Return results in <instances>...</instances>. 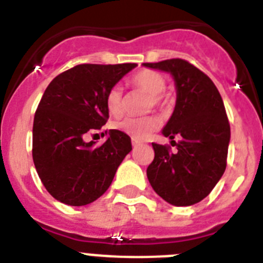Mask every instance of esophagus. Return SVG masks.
<instances>
[{
	"label": "esophagus",
	"mask_w": 263,
	"mask_h": 263,
	"mask_svg": "<svg viewBox=\"0 0 263 263\" xmlns=\"http://www.w3.org/2000/svg\"><path fill=\"white\" fill-rule=\"evenodd\" d=\"M132 143H133V146H138V145H142V141H139V139L137 138H132Z\"/></svg>",
	"instance_id": "esophagus-1"
}]
</instances>
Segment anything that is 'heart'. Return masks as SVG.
Here are the masks:
<instances>
[{"mask_svg": "<svg viewBox=\"0 0 263 263\" xmlns=\"http://www.w3.org/2000/svg\"><path fill=\"white\" fill-rule=\"evenodd\" d=\"M132 85L138 89H142L150 93L148 99V108L153 106L166 105L167 97L163 93L166 89V80L160 73L152 71V69H143L137 72L133 78L130 79ZM105 106L113 117H120L124 113V92L120 85H113L109 88L105 95ZM160 121L157 116H143V117H127L122 121H118L115 124V129L129 134L130 137L137 139H143L150 133L155 132L159 127Z\"/></svg>", "mask_w": 263, "mask_h": 263, "instance_id": "b5f03b06", "label": "heart"}]
</instances>
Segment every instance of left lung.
I'll use <instances>...</instances> for the list:
<instances>
[{
  "mask_svg": "<svg viewBox=\"0 0 263 263\" xmlns=\"http://www.w3.org/2000/svg\"><path fill=\"white\" fill-rule=\"evenodd\" d=\"M143 66L168 72L176 85L175 109L162 130L176 150L153 143L155 157L146 171L148 182L167 203L192 205L211 194L227 167L231 126L224 103L213 81L187 60Z\"/></svg>",
  "mask_w": 263,
  "mask_h": 263,
  "instance_id": "left-lung-1",
  "label": "left lung"
}]
</instances>
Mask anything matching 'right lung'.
<instances>
[{"instance_id": "add662e5", "label": "right lung", "mask_w": 263, "mask_h": 263, "mask_svg": "<svg viewBox=\"0 0 263 263\" xmlns=\"http://www.w3.org/2000/svg\"><path fill=\"white\" fill-rule=\"evenodd\" d=\"M136 67L79 64L46 88L32 125V160L46 190L60 203L80 206L97 200L132 152L130 137L120 130H109L100 146L85 137L106 124V92Z\"/></svg>"}]
</instances>
